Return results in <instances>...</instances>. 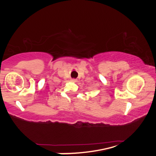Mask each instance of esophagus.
I'll list each match as a JSON object with an SVG mask.
<instances>
[{
	"mask_svg": "<svg viewBox=\"0 0 156 156\" xmlns=\"http://www.w3.org/2000/svg\"><path fill=\"white\" fill-rule=\"evenodd\" d=\"M72 82H73V83H76V82L77 81V80H76V79H72Z\"/></svg>",
	"mask_w": 156,
	"mask_h": 156,
	"instance_id": "34e87169",
	"label": "esophagus"
}]
</instances>
